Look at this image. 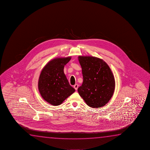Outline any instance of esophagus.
Returning <instances> with one entry per match:
<instances>
[{
  "label": "esophagus",
  "instance_id": "esophagus-1",
  "mask_svg": "<svg viewBox=\"0 0 150 150\" xmlns=\"http://www.w3.org/2000/svg\"><path fill=\"white\" fill-rule=\"evenodd\" d=\"M78 86H78L77 84H76L75 85H74V88L76 89V90H77V89H78Z\"/></svg>",
  "mask_w": 150,
  "mask_h": 150
}]
</instances>
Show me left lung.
Here are the masks:
<instances>
[{"label": "left lung", "instance_id": "8db88e82", "mask_svg": "<svg viewBox=\"0 0 150 150\" xmlns=\"http://www.w3.org/2000/svg\"><path fill=\"white\" fill-rule=\"evenodd\" d=\"M83 81L78 89L80 97L93 108L104 106L114 93L115 82L108 64L96 57L79 56Z\"/></svg>", "mask_w": 150, "mask_h": 150}]
</instances>
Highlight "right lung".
Returning <instances> with one entry per match:
<instances>
[{
  "label": "right lung",
  "mask_w": 150,
  "mask_h": 150,
  "mask_svg": "<svg viewBox=\"0 0 150 150\" xmlns=\"http://www.w3.org/2000/svg\"><path fill=\"white\" fill-rule=\"evenodd\" d=\"M71 57H58L49 61L41 71L38 90L44 100L53 106L59 105L75 92L64 73V67Z\"/></svg>",
  "instance_id": "add662e5"
}]
</instances>
